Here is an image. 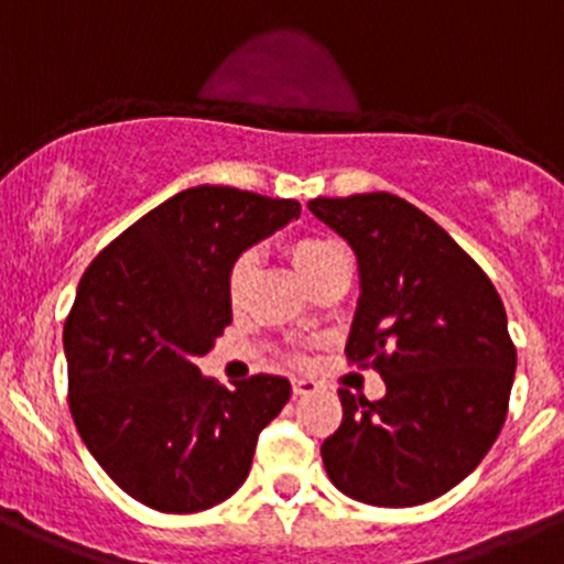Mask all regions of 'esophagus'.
Here are the masks:
<instances>
[{"label":"esophagus","mask_w":564,"mask_h":564,"mask_svg":"<svg viewBox=\"0 0 564 564\" xmlns=\"http://www.w3.org/2000/svg\"><path fill=\"white\" fill-rule=\"evenodd\" d=\"M292 392H294V398H303V394L317 392V381H314V378H292Z\"/></svg>","instance_id":"34e87169"}]
</instances>
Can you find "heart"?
<instances>
[{
	"mask_svg": "<svg viewBox=\"0 0 564 564\" xmlns=\"http://www.w3.org/2000/svg\"><path fill=\"white\" fill-rule=\"evenodd\" d=\"M286 256L292 258L294 270L303 275V281L312 289L323 278H328L330 272L347 267L345 250L334 239H325V236H300V239H292L286 245ZM252 275H256V256L252 252L236 256L234 264L228 267V278H225L230 306H241L245 303Z\"/></svg>",
	"mask_w": 564,
	"mask_h": 564,
	"instance_id": "obj_1",
	"label": "heart"
}]
</instances>
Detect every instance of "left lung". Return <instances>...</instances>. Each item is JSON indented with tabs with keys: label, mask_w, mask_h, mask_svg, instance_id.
I'll return each mask as SVG.
<instances>
[{
	"label": "left lung",
	"mask_w": 564,
	"mask_h": 564,
	"mask_svg": "<svg viewBox=\"0 0 564 564\" xmlns=\"http://www.w3.org/2000/svg\"><path fill=\"white\" fill-rule=\"evenodd\" d=\"M314 217L354 247L361 297L345 354L372 365L381 401L339 389L325 473L370 507H417L470 476L501 434L518 354L481 267L389 192L317 197Z\"/></svg>",
	"instance_id": "left-lung-1"
}]
</instances>
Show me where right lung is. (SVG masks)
<instances>
[{
  "label": "right lung",
  "instance_id": "right-lung-1",
  "mask_svg": "<svg viewBox=\"0 0 564 564\" xmlns=\"http://www.w3.org/2000/svg\"><path fill=\"white\" fill-rule=\"evenodd\" d=\"M297 217V199L194 186L83 272L63 325L68 409L99 467L144 507L192 514L234 496L258 434L286 406V378L225 389L194 361L234 319V258Z\"/></svg>",
  "mask_w": 564,
  "mask_h": 564
}]
</instances>
